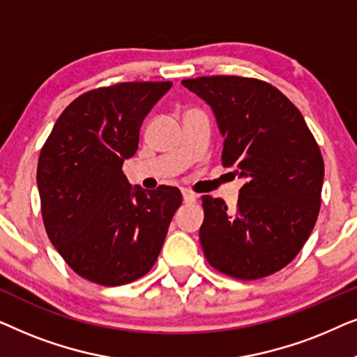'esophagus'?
<instances>
[{"mask_svg": "<svg viewBox=\"0 0 357 357\" xmlns=\"http://www.w3.org/2000/svg\"><path fill=\"white\" fill-rule=\"evenodd\" d=\"M182 195H183V202L187 204L195 203V202H197V198H198L197 195H195L193 192H190V190H187V188L182 190Z\"/></svg>", "mask_w": 357, "mask_h": 357, "instance_id": "1", "label": "esophagus"}]
</instances>
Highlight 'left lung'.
<instances>
[{
    "label": "left lung",
    "mask_w": 357,
    "mask_h": 357,
    "mask_svg": "<svg viewBox=\"0 0 357 357\" xmlns=\"http://www.w3.org/2000/svg\"><path fill=\"white\" fill-rule=\"evenodd\" d=\"M182 84L211 107L222 165L245 178L234 211L202 197L204 257L237 280L270 276L294 260L317 222L325 174L319 144L299 109L265 81L203 76Z\"/></svg>",
    "instance_id": "left-lung-1"
}]
</instances>
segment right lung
<instances>
[{"label":"right lung","mask_w":357,"mask_h":357,"mask_svg":"<svg viewBox=\"0 0 357 357\" xmlns=\"http://www.w3.org/2000/svg\"><path fill=\"white\" fill-rule=\"evenodd\" d=\"M170 81L120 82L77 97L40 151L37 187L48 238L73 271L100 286L128 284L158 260L182 193L131 188L123 162Z\"/></svg>","instance_id":"obj_1"}]
</instances>
